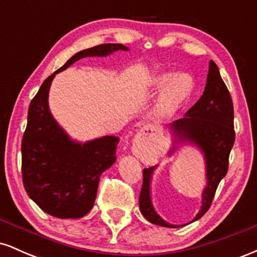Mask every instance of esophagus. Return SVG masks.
I'll return each mask as SVG.
<instances>
[{"label":"esophagus","mask_w":257,"mask_h":257,"mask_svg":"<svg viewBox=\"0 0 257 257\" xmlns=\"http://www.w3.org/2000/svg\"><path fill=\"white\" fill-rule=\"evenodd\" d=\"M141 131L146 132V133H153V132H156V128L153 125H151V124H147V125L144 126V128L141 129Z\"/></svg>","instance_id":"esophagus-1"}]
</instances>
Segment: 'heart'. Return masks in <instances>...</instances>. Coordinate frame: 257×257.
<instances>
[{
	"label": "heart",
	"mask_w": 257,
	"mask_h": 257,
	"mask_svg": "<svg viewBox=\"0 0 257 257\" xmlns=\"http://www.w3.org/2000/svg\"><path fill=\"white\" fill-rule=\"evenodd\" d=\"M151 87L162 89L155 105L156 113L168 116L178 110L180 105L190 96L193 89V78L188 73L163 72L151 79Z\"/></svg>",
	"instance_id": "heart-1"
}]
</instances>
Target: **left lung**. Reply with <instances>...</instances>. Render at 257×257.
<instances>
[{
  "label": "left lung",
  "instance_id": "obj_1",
  "mask_svg": "<svg viewBox=\"0 0 257 257\" xmlns=\"http://www.w3.org/2000/svg\"><path fill=\"white\" fill-rule=\"evenodd\" d=\"M233 102L225 82L220 76L219 67L213 60L209 63V72L203 95L186 112L184 118L170 124L173 134L179 141L198 146L204 155L206 186L202 194L199 213L191 221L199 220L210 208L216 188L228 170V158L234 144L233 128ZM174 147L170 150V155ZM156 167L144 169L143 188L139 198L141 214L147 221L162 227L176 228L156 213L151 200V179ZM182 227V225H181Z\"/></svg>",
  "mask_w": 257,
  "mask_h": 257
}]
</instances>
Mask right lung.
Listing matches in <instances>:
<instances>
[{"instance_id":"obj_1","label":"right lung","mask_w":257,"mask_h":257,"mask_svg":"<svg viewBox=\"0 0 257 257\" xmlns=\"http://www.w3.org/2000/svg\"><path fill=\"white\" fill-rule=\"evenodd\" d=\"M128 51L119 43L99 44L76 53L49 76L31 100L22 141V173L26 193L36 204L59 219H79L95 200L100 175L116 161L117 137L81 144L72 140L52 116L48 94L52 81L79 59L106 57Z\"/></svg>"}]
</instances>
